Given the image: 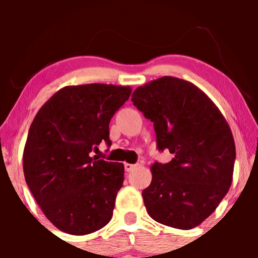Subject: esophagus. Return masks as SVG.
I'll use <instances>...</instances> for the list:
<instances>
[{"label": "esophagus", "mask_w": 258, "mask_h": 258, "mask_svg": "<svg viewBox=\"0 0 258 258\" xmlns=\"http://www.w3.org/2000/svg\"><path fill=\"white\" fill-rule=\"evenodd\" d=\"M135 167H136V165H132V163H124V170H126L127 172H131Z\"/></svg>", "instance_id": "obj_1"}]
</instances>
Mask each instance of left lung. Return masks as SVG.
Returning <instances> with one entry per match:
<instances>
[{
	"mask_svg": "<svg viewBox=\"0 0 258 258\" xmlns=\"http://www.w3.org/2000/svg\"><path fill=\"white\" fill-rule=\"evenodd\" d=\"M131 100L153 122L158 150L175 155L151 166L142 191L148 215L179 230L201 225L232 183L236 147L227 121L204 91L177 77L140 86Z\"/></svg>",
	"mask_w": 258,
	"mask_h": 258,
	"instance_id": "obj_1",
	"label": "left lung"
}]
</instances>
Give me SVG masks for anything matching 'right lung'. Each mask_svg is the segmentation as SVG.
Here are the masks:
<instances>
[{
    "label": "right lung",
    "mask_w": 258,
    "mask_h": 258,
    "mask_svg": "<svg viewBox=\"0 0 258 258\" xmlns=\"http://www.w3.org/2000/svg\"><path fill=\"white\" fill-rule=\"evenodd\" d=\"M130 86H66L38 110L23 150V173L42 212L62 232L82 236L105 227L123 183V163L91 157L131 95Z\"/></svg>",
    "instance_id": "add662e5"
}]
</instances>
